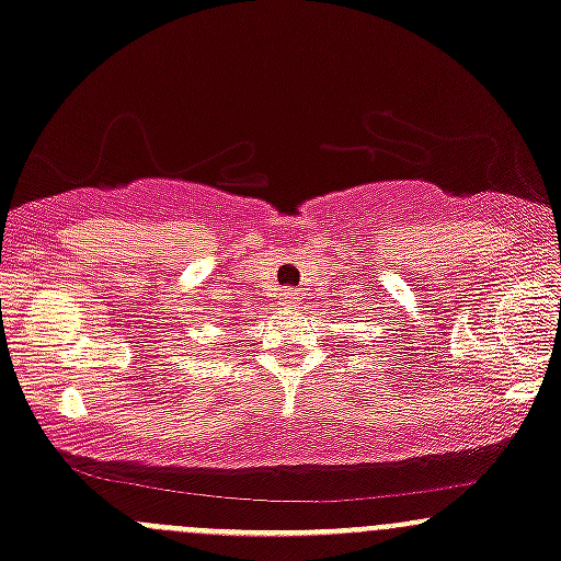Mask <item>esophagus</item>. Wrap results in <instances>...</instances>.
Listing matches in <instances>:
<instances>
[{
  "instance_id": "34e87169",
  "label": "esophagus",
  "mask_w": 561,
  "mask_h": 561,
  "mask_svg": "<svg viewBox=\"0 0 561 561\" xmlns=\"http://www.w3.org/2000/svg\"><path fill=\"white\" fill-rule=\"evenodd\" d=\"M298 290H293V287L276 293V306H282V309H293V306H298Z\"/></svg>"
}]
</instances>
